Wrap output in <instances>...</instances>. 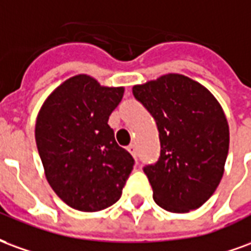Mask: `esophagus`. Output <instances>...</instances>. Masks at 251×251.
Wrapping results in <instances>:
<instances>
[{"label":"esophagus","instance_id":"esophagus-1","mask_svg":"<svg viewBox=\"0 0 251 251\" xmlns=\"http://www.w3.org/2000/svg\"><path fill=\"white\" fill-rule=\"evenodd\" d=\"M128 151L131 152V155H132L133 158H136L138 152H136V146H135V144H129V146H128Z\"/></svg>","mask_w":251,"mask_h":251}]
</instances>
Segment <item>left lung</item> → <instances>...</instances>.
<instances>
[{
  "mask_svg": "<svg viewBox=\"0 0 251 251\" xmlns=\"http://www.w3.org/2000/svg\"><path fill=\"white\" fill-rule=\"evenodd\" d=\"M132 92L158 126L160 156L143 168L153 201L171 213L201 207L218 187L227 158L230 135L221 104L179 73L135 85Z\"/></svg>",
  "mask_w": 251,
  "mask_h": 251,
  "instance_id": "1",
  "label": "left lung"
}]
</instances>
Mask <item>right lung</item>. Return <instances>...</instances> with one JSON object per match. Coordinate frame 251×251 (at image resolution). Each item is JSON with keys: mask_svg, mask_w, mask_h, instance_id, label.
Here are the masks:
<instances>
[{"mask_svg": "<svg viewBox=\"0 0 251 251\" xmlns=\"http://www.w3.org/2000/svg\"><path fill=\"white\" fill-rule=\"evenodd\" d=\"M123 87H103L88 75L58 85L36 120V144L45 176L68 206L93 213L122 197L133 158L115 140L108 119Z\"/></svg>", "mask_w": 251, "mask_h": 251, "instance_id": "right-lung-1", "label": "right lung"}]
</instances>
